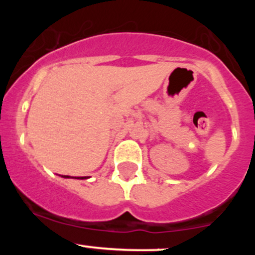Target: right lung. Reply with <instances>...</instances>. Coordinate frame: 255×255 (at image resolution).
Masks as SVG:
<instances>
[{
    "mask_svg": "<svg viewBox=\"0 0 255 255\" xmlns=\"http://www.w3.org/2000/svg\"><path fill=\"white\" fill-rule=\"evenodd\" d=\"M64 177H68V176H64Z\"/></svg>",
    "mask_w": 255,
    "mask_h": 255,
    "instance_id": "right-lung-1",
    "label": "right lung"
}]
</instances>
